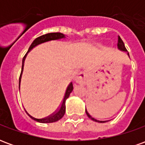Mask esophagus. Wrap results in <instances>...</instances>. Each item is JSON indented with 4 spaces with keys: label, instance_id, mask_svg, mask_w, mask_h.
I'll list each match as a JSON object with an SVG mask.
<instances>
[{
    "label": "esophagus",
    "instance_id": "1",
    "mask_svg": "<svg viewBox=\"0 0 145 145\" xmlns=\"http://www.w3.org/2000/svg\"><path fill=\"white\" fill-rule=\"evenodd\" d=\"M86 78H87V74L85 71H82L76 77L75 82L78 84H84L86 81Z\"/></svg>",
    "mask_w": 145,
    "mask_h": 145
}]
</instances>
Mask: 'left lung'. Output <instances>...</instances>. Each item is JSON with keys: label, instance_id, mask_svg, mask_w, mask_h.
Listing matches in <instances>:
<instances>
[{"label": "left lung", "instance_id": "8db88e82", "mask_svg": "<svg viewBox=\"0 0 145 145\" xmlns=\"http://www.w3.org/2000/svg\"><path fill=\"white\" fill-rule=\"evenodd\" d=\"M117 46H118V49L120 50L123 51V52H127V49H126V47H125L123 42V40H122L121 38H120V36H118V43H117ZM127 55L129 56V53H127ZM85 112H86V114H87V116H88V117L91 119V120H92L93 121L98 122V123H106V122H107L106 120V121H102V120H96V119L93 118V117H92V116L88 113V112L87 111V109H85Z\"/></svg>", "mask_w": 145, "mask_h": 145}]
</instances>
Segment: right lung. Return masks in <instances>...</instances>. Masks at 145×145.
I'll list each match as a JSON object with an SVG mask.
<instances>
[{
	"instance_id": "right-lung-1",
	"label": "right lung",
	"mask_w": 145,
	"mask_h": 145,
	"mask_svg": "<svg viewBox=\"0 0 145 145\" xmlns=\"http://www.w3.org/2000/svg\"><path fill=\"white\" fill-rule=\"evenodd\" d=\"M65 38V35H63V33H47V34H45V35H42V36H39L38 38H36L34 41L33 42V43L31 44V46L29 48V50L26 53V54L25 55V57H23L22 59V72H21L20 77H19V88H20V83H21V78H22V71H23L24 68V63H25V60L26 58V56L28 53L32 49L38 46V45L41 44V43H43V42H46L51 41V40H57V39H60ZM73 91V84L72 82H71L69 84V85L67 86V88L66 89V91H65V94H64V97H63V100L61 102V104L59 106V108L54 112L52 113L51 115L48 116L45 118L42 119H37L33 117L31 115H29L28 112L27 114L31 118L36 120L37 122H39V123H54V122L58 121L59 120L62 118L65 113V110H66V106H65V102H66V99L67 98L69 97L71 92Z\"/></svg>"
}]
</instances>
